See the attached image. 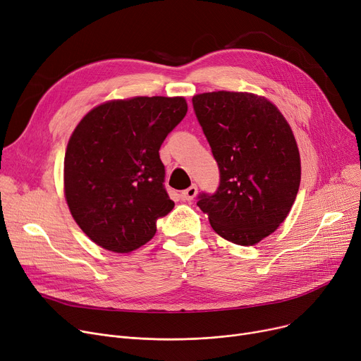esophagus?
<instances>
[{
  "mask_svg": "<svg viewBox=\"0 0 361 361\" xmlns=\"http://www.w3.org/2000/svg\"><path fill=\"white\" fill-rule=\"evenodd\" d=\"M197 195V185L192 184L188 188H185L184 192H181V199L183 200H193Z\"/></svg>",
  "mask_w": 361,
  "mask_h": 361,
  "instance_id": "obj_1",
  "label": "esophagus"
}]
</instances>
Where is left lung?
Masks as SVG:
<instances>
[{"label":"left lung","mask_w":361,"mask_h":361,"mask_svg":"<svg viewBox=\"0 0 361 361\" xmlns=\"http://www.w3.org/2000/svg\"><path fill=\"white\" fill-rule=\"evenodd\" d=\"M192 102L219 168L216 192H202L197 206L222 238L253 245L283 222L298 192L291 127L274 104L253 93L209 92Z\"/></svg>","instance_id":"left-lung-1"}]
</instances>
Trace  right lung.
I'll return each mask as SVG.
<instances>
[{
	"mask_svg": "<svg viewBox=\"0 0 361 361\" xmlns=\"http://www.w3.org/2000/svg\"><path fill=\"white\" fill-rule=\"evenodd\" d=\"M185 114L184 98L137 97L93 108L73 131L66 199L74 221L101 247L139 249L173 211L159 149Z\"/></svg>",
	"mask_w": 361,
	"mask_h": 361,
	"instance_id": "obj_1",
	"label": "right lung"
}]
</instances>
